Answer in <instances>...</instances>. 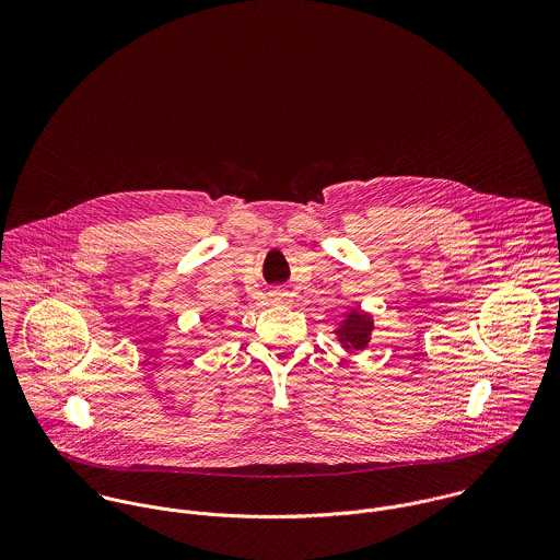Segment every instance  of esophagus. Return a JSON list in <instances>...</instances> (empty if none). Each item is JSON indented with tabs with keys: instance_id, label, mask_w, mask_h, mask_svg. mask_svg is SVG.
<instances>
[{
	"instance_id": "34e87169",
	"label": "esophagus",
	"mask_w": 560,
	"mask_h": 560,
	"mask_svg": "<svg viewBox=\"0 0 560 560\" xmlns=\"http://www.w3.org/2000/svg\"><path fill=\"white\" fill-rule=\"evenodd\" d=\"M287 291H282V289H273V291H269V300L273 302V304H282V302H287Z\"/></svg>"
}]
</instances>
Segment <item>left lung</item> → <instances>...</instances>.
Wrapping results in <instances>:
<instances>
[{"instance_id":"obj_1","label":"left lung","mask_w":560,"mask_h":560,"mask_svg":"<svg viewBox=\"0 0 560 560\" xmlns=\"http://www.w3.org/2000/svg\"><path fill=\"white\" fill-rule=\"evenodd\" d=\"M371 331H373V319L366 313H349L345 319H340V325L336 329L338 340L342 342L345 349H364L371 340Z\"/></svg>"}]
</instances>
